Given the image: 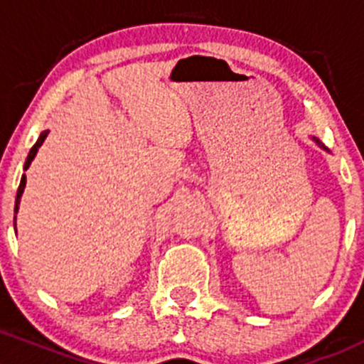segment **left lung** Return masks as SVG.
<instances>
[{
    "instance_id": "8db88e82",
    "label": "left lung",
    "mask_w": 364,
    "mask_h": 364,
    "mask_svg": "<svg viewBox=\"0 0 364 364\" xmlns=\"http://www.w3.org/2000/svg\"><path fill=\"white\" fill-rule=\"evenodd\" d=\"M312 140H314V141H316V144H317V145H319V147H322V149H324V151H328V149H326V147H324V145H322V144H321V141H319V140H317V138H312Z\"/></svg>"
}]
</instances>
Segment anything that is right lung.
<instances>
[{"label": "right lung", "mask_w": 364, "mask_h": 364, "mask_svg": "<svg viewBox=\"0 0 364 364\" xmlns=\"http://www.w3.org/2000/svg\"><path fill=\"white\" fill-rule=\"evenodd\" d=\"M47 134H48V129L42 131V134H40V138L36 140V144L31 147V151H29V154H28V159H26V163H24V170H28L29 164H31V161L35 159L36 152H38V149L42 147V144L45 141V138H47ZM24 187H26V175H22L21 183H18V189H17V196H15V213H17V210H18V203H21V196H22V193H24ZM15 219H17V217H14V226H15Z\"/></svg>", "instance_id": "obj_1"}]
</instances>
